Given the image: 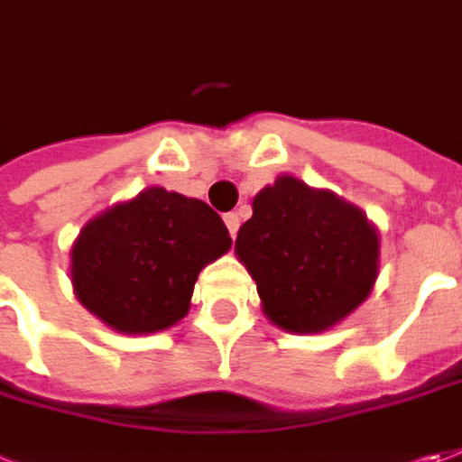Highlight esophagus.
I'll list each match as a JSON object with an SVG mask.
<instances>
[{
    "label": "esophagus",
    "mask_w": 462,
    "mask_h": 462,
    "mask_svg": "<svg viewBox=\"0 0 462 462\" xmlns=\"http://www.w3.org/2000/svg\"><path fill=\"white\" fill-rule=\"evenodd\" d=\"M224 221L226 226H228V234H231V236H236L238 226H241V216H238V213H226Z\"/></svg>",
    "instance_id": "esophagus-1"
}]
</instances>
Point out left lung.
<instances>
[{
	"instance_id": "1",
	"label": "left lung",
	"mask_w": 462,
	"mask_h": 462,
	"mask_svg": "<svg viewBox=\"0 0 462 462\" xmlns=\"http://www.w3.org/2000/svg\"><path fill=\"white\" fill-rule=\"evenodd\" d=\"M252 210L234 252L277 328L300 336L323 333L371 295L382 241L358 206L280 175L254 195Z\"/></svg>"
}]
</instances>
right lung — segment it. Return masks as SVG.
Masks as SVG:
<instances>
[{"mask_svg": "<svg viewBox=\"0 0 462 462\" xmlns=\"http://www.w3.org/2000/svg\"><path fill=\"white\" fill-rule=\"evenodd\" d=\"M231 244L208 203L152 185L80 228L70 246V284L111 330L150 336L188 315L198 274Z\"/></svg>", "mask_w": 462, "mask_h": 462, "instance_id": "obj_1", "label": "right lung"}]
</instances>
